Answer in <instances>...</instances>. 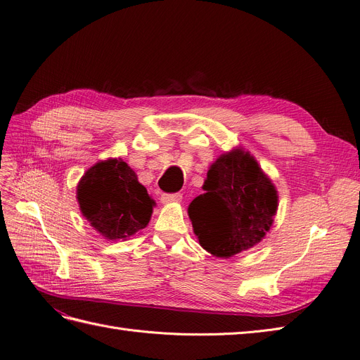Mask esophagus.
I'll list each match as a JSON object with an SVG mask.
<instances>
[{"label":"esophagus","instance_id":"esophagus-1","mask_svg":"<svg viewBox=\"0 0 360 360\" xmlns=\"http://www.w3.org/2000/svg\"><path fill=\"white\" fill-rule=\"evenodd\" d=\"M162 203H179L182 200V195L179 193H175V194H163L162 198Z\"/></svg>","mask_w":360,"mask_h":360}]
</instances>
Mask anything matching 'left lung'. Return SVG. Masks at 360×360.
<instances>
[{
  "label": "left lung",
  "mask_w": 360,
  "mask_h": 360,
  "mask_svg": "<svg viewBox=\"0 0 360 360\" xmlns=\"http://www.w3.org/2000/svg\"><path fill=\"white\" fill-rule=\"evenodd\" d=\"M205 194L188 206L200 246L218 258H230L257 246L271 229L278 206L273 181L254 155L236 146L207 170Z\"/></svg>",
  "instance_id": "obj_1"
}]
</instances>
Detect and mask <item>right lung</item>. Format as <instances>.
<instances>
[{
    "label": "right lung",
    "mask_w": 360,
    "mask_h": 360,
    "mask_svg": "<svg viewBox=\"0 0 360 360\" xmlns=\"http://www.w3.org/2000/svg\"><path fill=\"white\" fill-rule=\"evenodd\" d=\"M83 217L102 237L120 240L148 225L155 202L123 158L101 160L77 185Z\"/></svg>",
    "instance_id": "right-lung-1"
}]
</instances>
